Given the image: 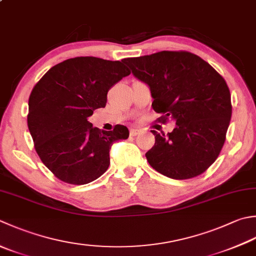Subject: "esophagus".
Wrapping results in <instances>:
<instances>
[{"label": "esophagus", "mask_w": 256, "mask_h": 256, "mask_svg": "<svg viewBox=\"0 0 256 256\" xmlns=\"http://www.w3.org/2000/svg\"><path fill=\"white\" fill-rule=\"evenodd\" d=\"M142 131L140 128H131L130 130V135H131V136H136V135H138Z\"/></svg>", "instance_id": "34e87169"}]
</instances>
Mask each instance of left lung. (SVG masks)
<instances>
[{"label": "left lung", "mask_w": 256, "mask_h": 256, "mask_svg": "<svg viewBox=\"0 0 256 256\" xmlns=\"http://www.w3.org/2000/svg\"><path fill=\"white\" fill-rule=\"evenodd\" d=\"M135 78L151 88L158 121L176 123L171 133L152 131L150 165L174 180L193 178L218 158L232 116L226 82L208 62L186 51H162L124 58Z\"/></svg>", "instance_id": "8db88e82"}]
</instances>
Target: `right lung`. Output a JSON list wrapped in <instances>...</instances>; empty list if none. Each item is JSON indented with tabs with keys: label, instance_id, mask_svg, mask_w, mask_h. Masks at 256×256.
<instances>
[{
	"label": "right lung",
	"instance_id": "1",
	"mask_svg": "<svg viewBox=\"0 0 256 256\" xmlns=\"http://www.w3.org/2000/svg\"><path fill=\"white\" fill-rule=\"evenodd\" d=\"M130 74L120 61L80 56L54 65L34 85L28 131L41 161L62 182L83 185L101 176L112 144L128 138L124 125L101 131L88 118L105 108L108 90Z\"/></svg>",
	"mask_w": 256,
	"mask_h": 256
}]
</instances>
